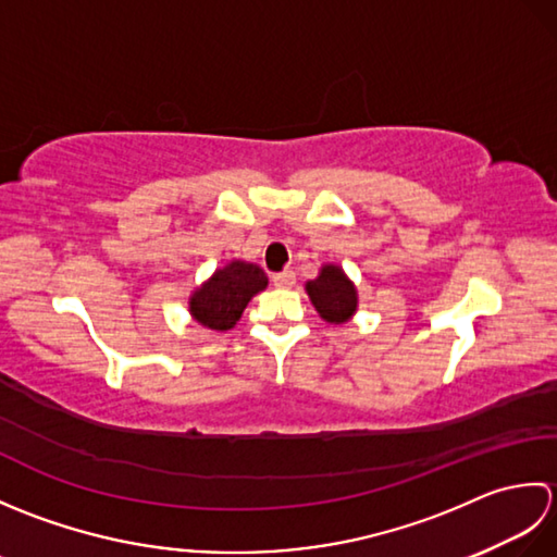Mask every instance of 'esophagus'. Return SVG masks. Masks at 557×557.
<instances>
[{
    "instance_id": "obj_1",
    "label": "esophagus",
    "mask_w": 557,
    "mask_h": 557,
    "mask_svg": "<svg viewBox=\"0 0 557 557\" xmlns=\"http://www.w3.org/2000/svg\"><path fill=\"white\" fill-rule=\"evenodd\" d=\"M272 285L280 289H289L297 285V275H294V270H282L277 275H272Z\"/></svg>"
}]
</instances>
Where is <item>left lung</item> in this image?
Here are the masks:
<instances>
[{
  "label": "left lung",
  "instance_id": "8db88e82",
  "mask_svg": "<svg viewBox=\"0 0 557 557\" xmlns=\"http://www.w3.org/2000/svg\"><path fill=\"white\" fill-rule=\"evenodd\" d=\"M306 294H309L315 311L321 313V318L327 323H347L349 318L357 313V287H354V282L345 275V270L339 265H323L315 280L306 282Z\"/></svg>",
  "mask_w": 557,
  "mask_h": 557
}]
</instances>
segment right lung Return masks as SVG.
I'll use <instances>...</instances> for the list:
<instances>
[{
	"mask_svg": "<svg viewBox=\"0 0 557 557\" xmlns=\"http://www.w3.org/2000/svg\"><path fill=\"white\" fill-rule=\"evenodd\" d=\"M265 287V272L256 263L232 260V263L212 272V277L203 285L196 287L191 299H188V311H191L196 323L224 333V330L236 325L246 304Z\"/></svg>",
	"mask_w": 557,
	"mask_h": 557,
	"instance_id": "1",
	"label": "right lung"
}]
</instances>
